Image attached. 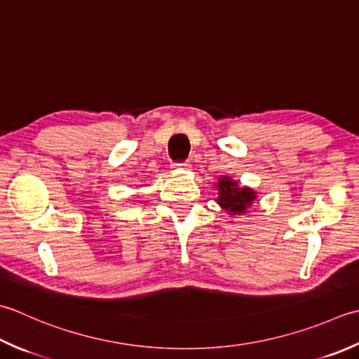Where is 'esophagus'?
<instances>
[{
	"label": "esophagus",
	"mask_w": 359,
	"mask_h": 359,
	"mask_svg": "<svg viewBox=\"0 0 359 359\" xmlns=\"http://www.w3.org/2000/svg\"><path fill=\"white\" fill-rule=\"evenodd\" d=\"M172 168H175V170H189V168H191V163H189V161H184V163H174Z\"/></svg>",
	"instance_id": "1"
}]
</instances>
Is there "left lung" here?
I'll return each instance as SVG.
<instances>
[{
    "label": "left lung",
    "mask_w": 359,
    "mask_h": 359,
    "mask_svg": "<svg viewBox=\"0 0 359 359\" xmlns=\"http://www.w3.org/2000/svg\"><path fill=\"white\" fill-rule=\"evenodd\" d=\"M217 189L216 203L230 216H241L248 213V208L257 201V191L250 187H241L240 182L233 180L230 175H221L215 184Z\"/></svg>",
    "instance_id": "left-lung-1"
}]
</instances>
